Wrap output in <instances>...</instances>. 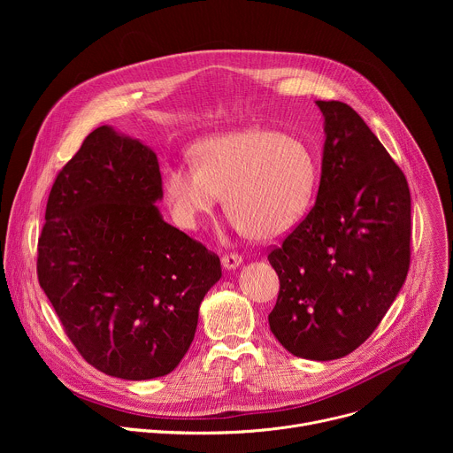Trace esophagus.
Here are the masks:
<instances>
[{
	"mask_svg": "<svg viewBox=\"0 0 453 453\" xmlns=\"http://www.w3.org/2000/svg\"><path fill=\"white\" fill-rule=\"evenodd\" d=\"M242 264V256L238 252H227L222 256L224 269H236Z\"/></svg>",
	"mask_w": 453,
	"mask_h": 453,
	"instance_id": "34e87169",
	"label": "esophagus"
}]
</instances>
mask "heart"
Masks as SVG:
<instances>
[{
	"instance_id": "heart-1",
	"label": "heart",
	"mask_w": 453,
	"mask_h": 453,
	"mask_svg": "<svg viewBox=\"0 0 453 453\" xmlns=\"http://www.w3.org/2000/svg\"><path fill=\"white\" fill-rule=\"evenodd\" d=\"M191 156L193 166L172 165L163 173L166 201L184 229H196L224 193L238 231L276 240L303 219L319 180L311 147L269 128L206 138Z\"/></svg>"
}]
</instances>
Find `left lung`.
Instances as JSON below:
<instances>
[{
  "label": "left lung",
  "instance_id": "1",
  "mask_svg": "<svg viewBox=\"0 0 453 453\" xmlns=\"http://www.w3.org/2000/svg\"><path fill=\"white\" fill-rule=\"evenodd\" d=\"M325 114V152L310 213L269 252L280 278L269 326L296 357L335 360L364 344L411 265V191L400 166L344 102Z\"/></svg>",
  "mask_w": 453,
  "mask_h": 453
}]
</instances>
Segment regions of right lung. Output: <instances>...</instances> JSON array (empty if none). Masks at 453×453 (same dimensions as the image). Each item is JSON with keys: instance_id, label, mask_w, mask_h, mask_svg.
Segmentation results:
<instances>
[{"instance_id": "obj_1", "label": "right lung", "mask_w": 453, "mask_h": 453, "mask_svg": "<svg viewBox=\"0 0 453 453\" xmlns=\"http://www.w3.org/2000/svg\"><path fill=\"white\" fill-rule=\"evenodd\" d=\"M156 154L102 125L62 166L37 243L39 285L82 358L150 380L177 367L219 256L166 224Z\"/></svg>"}]
</instances>
